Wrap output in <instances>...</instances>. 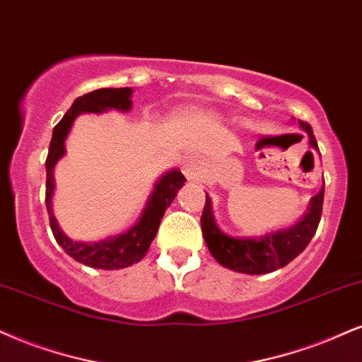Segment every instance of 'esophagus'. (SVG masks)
Returning <instances> with one entry per match:
<instances>
[{
    "mask_svg": "<svg viewBox=\"0 0 362 362\" xmlns=\"http://www.w3.org/2000/svg\"><path fill=\"white\" fill-rule=\"evenodd\" d=\"M199 169H202V164H199L198 158H194V156H189V158H186L185 163H182V171H185V176L188 177L189 181L199 180Z\"/></svg>",
    "mask_w": 362,
    "mask_h": 362,
    "instance_id": "obj_1",
    "label": "esophagus"
}]
</instances>
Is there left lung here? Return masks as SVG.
<instances>
[{"instance_id":"8db88e82","label":"left lung","mask_w":362,"mask_h":362,"mask_svg":"<svg viewBox=\"0 0 362 362\" xmlns=\"http://www.w3.org/2000/svg\"><path fill=\"white\" fill-rule=\"evenodd\" d=\"M298 127L309 137V147L319 153L317 142L309 124L298 120ZM324 186L309 202V208L297 223L287 228L270 231L260 236H233L225 233L213 215L211 198L206 194V203L202 215L203 238L209 253L225 269L238 274L262 275L270 274L287 265L304 252L315 235L320 215H322Z\"/></svg>"}]
</instances>
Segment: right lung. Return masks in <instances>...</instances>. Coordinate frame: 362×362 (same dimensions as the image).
Segmentation results:
<instances>
[{"mask_svg":"<svg viewBox=\"0 0 362 362\" xmlns=\"http://www.w3.org/2000/svg\"><path fill=\"white\" fill-rule=\"evenodd\" d=\"M132 92L131 87L99 88V90L77 97L72 107L66 110L64 119L53 129L50 149H48L47 163H45V168H47L45 203H47L53 236H55L57 243L65 250V253H69L74 260L92 267V269L117 270L141 262L146 257L151 243H153L156 233H158L164 211L169 208V204L176 198L177 191L186 182V177L182 176L180 169H169L164 173L156 181L153 193L147 198V203L137 223H134V226L124 233L112 235L109 238L97 240V242H77V240L70 238L58 225L52 206L53 191H55L53 171H55L58 160L65 156V141L74 126V120L80 114H102L107 110L129 112L132 109Z\"/></svg>","mask_w":362,"mask_h":362,"instance_id":"obj_1","label":"right lung"}]
</instances>
